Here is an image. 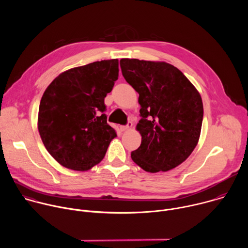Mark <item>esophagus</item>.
<instances>
[{
  "mask_svg": "<svg viewBox=\"0 0 248 248\" xmlns=\"http://www.w3.org/2000/svg\"><path fill=\"white\" fill-rule=\"evenodd\" d=\"M132 125H133V124H132V122H128L127 123V124H125V125H122L121 126V129L122 130H128V129H130L131 127H132Z\"/></svg>",
  "mask_w": 248,
  "mask_h": 248,
  "instance_id": "obj_1",
  "label": "esophagus"
}]
</instances>
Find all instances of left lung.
Masks as SVG:
<instances>
[{
	"label": "left lung",
	"instance_id": "left-lung-1",
	"mask_svg": "<svg viewBox=\"0 0 248 248\" xmlns=\"http://www.w3.org/2000/svg\"><path fill=\"white\" fill-rule=\"evenodd\" d=\"M123 77L139 94L142 136L131 152L149 172L167 171L186 161L200 136L203 104L196 88L175 66L160 62L122 59Z\"/></svg>",
	"mask_w": 248,
	"mask_h": 248
}]
</instances>
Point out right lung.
Masks as SVG:
<instances>
[{"label":"right lung","instance_id":"obj_1","mask_svg":"<svg viewBox=\"0 0 248 248\" xmlns=\"http://www.w3.org/2000/svg\"><path fill=\"white\" fill-rule=\"evenodd\" d=\"M119 77L117 59L68 69L45 90L38 130L52 157L62 166L87 170L102 161L117 136L107 123L105 97Z\"/></svg>","mask_w":248,"mask_h":248}]
</instances>
